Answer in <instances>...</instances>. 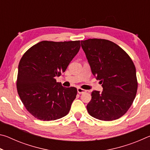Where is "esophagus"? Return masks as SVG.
<instances>
[{
    "instance_id": "34e87169",
    "label": "esophagus",
    "mask_w": 150,
    "mask_h": 150,
    "mask_svg": "<svg viewBox=\"0 0 150 150\" xmlns=\"http://www.w3.org/2000/svg\"><path fill=\"white\" fill-rule=\"evenodd\" d=\"M77 92L79 94H83V93H85L86 92V90L83 89V88H77Z\"/></svg>"
}]
</instances>
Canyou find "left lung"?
I'll return each instance as SVG.
<instances>
[{
  "label": "left lung",
  "mask_w": 150,
  "mask_h": 150,
  "mask_svg": "<svg viewBox=\"0 0 150 150\" xmlns=\"http://www.w3.org/2000/svg\"><path fill=\"white\" fill-rule=\"evenodd\" d=\"M81 44L92 73L103 88L102 92L91 93L88 112L100 120L120 118L130 108L138 88L132 60L120 46L107 40L88 39Z\"/></svg>",
  "instance_id": "left-lung-1"
}]
</instances>
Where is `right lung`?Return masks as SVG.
Returning <instances> with one entry per match:
<instances>
[{
  "instance_id": "add662e5",
  "label": "right lung",
  "mask_w": 150,
  "mask_h": 150,
  "mask_svg": "<svg viewBox=\"0 0 150 150\" xmlns=\"http://www.w3.org/2000/svg\"><path fill=\"white\" fill-rule=\"evenodd\" d=\"M80 47V41H42L23 55L18 65V93L35 118L55 120L69 112L77 88L63 87L55 77L65 72Z\"/></svg>"
}]
</instances>
